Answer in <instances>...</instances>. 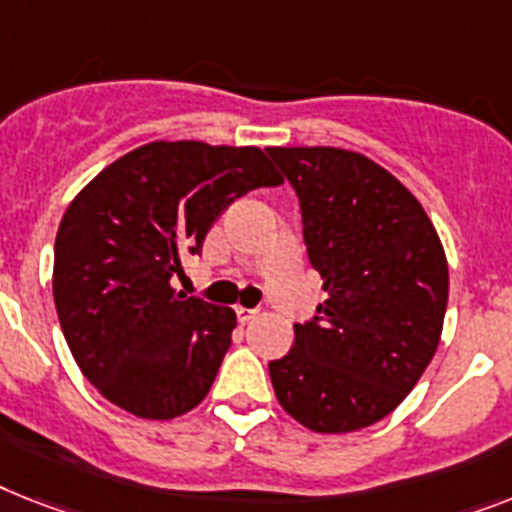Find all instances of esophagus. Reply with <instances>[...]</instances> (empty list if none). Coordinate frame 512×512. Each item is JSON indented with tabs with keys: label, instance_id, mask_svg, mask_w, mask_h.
<instances>
[{
	"label": "esophagus",
	"instance_id": "34e87169",
	"mask_svg": "<svg viewBox=\"0 0 512 512\" xmlns=\"http://www.w3.org/2000/svg\"><path fill=\"white\" fill-rule=\"evenodd\" d=\"M235 314H238L240 324H246V322H251V319H256V316H259V311H256V308L238 306V308H235Z\"/></svg>",
	"mask_w": 512,
	"mask_h": 512
}]
</instances>
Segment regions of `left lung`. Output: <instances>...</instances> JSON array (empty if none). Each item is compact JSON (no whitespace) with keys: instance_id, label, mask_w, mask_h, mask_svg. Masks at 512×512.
I'll return each mask as SVG.
<instances>
[{"instance_id":"1","label":"left lung","mask_w":512,"mask_h":512,"mask_svg":"<svg viewBox=\"0 0 512 512\" xmlns=\"http://www.w3.org/2000/svg\"><path fill=\"white\" fill-rule=\"evenodd\" d=\"M298 193L308 261L324 303L269 363L274 395L311 432L382 421L437 353L450 274L442 240L411 190L369 156L335 146H272Z\"/></svg>"}]
</instances>
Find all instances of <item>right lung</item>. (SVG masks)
<instances>
[{
    "label": "right lung",
    "mask_w": 512,
    "mask_h": 512,
    "mask_svg": "<svg viewBox=\"0 0 512 512\" xmlns=\"http://www.w3.org/2000/svg\"><path fill=\"white\" fill-rule=\"evenodd\" d=\"M282 175L256 146L151 141L80 190L54 240V306L75 363L122 411L183 416L209 395L235 311L170 285L219 214Z\"/></svg>",
    "instance_id": "1"
}]
</instances>
